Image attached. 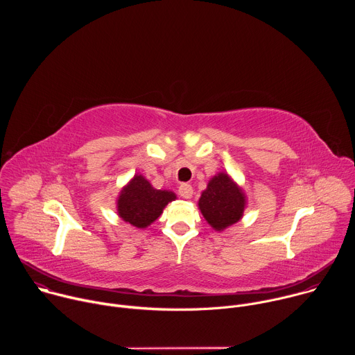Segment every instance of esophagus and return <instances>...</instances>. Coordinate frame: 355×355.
Returning a JSON list of instances; mask_svg holds the SVG:
<instances>
[{"label":"esophagus","instance_id":"1","mask_svg":"<svg viewBox=\"0 0 355 355\" xmlns=\"http://www.w3.org/2000/svg\"><path fill=\"white\" fill-rule=\"evenodd\" d=\"M178 193L185 198V199H189L192 195H193V188L189 185V184H181L180 188H178Z\"/></svg>","mask_w":355,"mask_h":355}]
</instances>
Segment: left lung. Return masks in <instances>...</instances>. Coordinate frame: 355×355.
Here are the masks:
<instances>
[{
    "label": "left lung",
    "instance_id": "1",
    "mask_svg": "<svg viewBox=\"0 0 355 355\" xmlns=\"http://www.w3.org/2000/svg\"><path fill=\"white\" fill-rule=\"evenodd\" d=\"M245 198L243 188L227 173L220 171L202 191L198 208L214 230L223 232L243 218Z\"/></svg>",
    "mask_w": 355,
    "mask_h": 355
}]
</instances>
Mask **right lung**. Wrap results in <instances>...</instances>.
Masks as SVG:
<instances>
[{
	"label": "right lung",
	"mask_w": 355,
	"mask_h": 355,
	"mask_svg": "<svg viewBox=\"0 0 355 355\" xmlns=\"http://www.w3.org/2000/svg\"><path fill=\"white\" fill-rule=\"evenodd\" d=\"M175 198L173 191L156 189L141 174H135L118 195L116 212L126 223L146 229L160 218L164 208Z\"/></svg>",
	"instance_id": "right-lung-1"
}]
</instances>
